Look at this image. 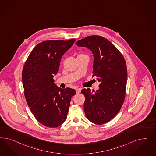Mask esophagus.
Instances as JSON below:
<instances>
[{"label":"esophagus","mask_w":156,"mask_h":156,"mask_svg":"<svg viewBox=\"0 0 156 156\" xmlns=\"http://www.w3.org/2000/svg\"><path fill=\"white\" fill-rule=\"evenodd\" d=\"M81 90H82V89H81V88L76 89V94H79V93H80V91H81Z\"/></svg>","instance_id":"34e87169"}]
</instances>
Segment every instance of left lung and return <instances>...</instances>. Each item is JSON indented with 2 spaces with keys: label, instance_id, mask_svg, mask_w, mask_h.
I'll use <instances>...</instances> for the list:
<instances>
[{
  "label": "left lung",
  "instance_id": "8db88e82",
  "mask_svg": "<svg viewBox=\"0 0 156 156\" xmlns=\"http://www.w3.org/2000/svg\"><path fill=\"white\" fill-rule=\"evenodd\" d=\"M76 44L91 51L93 76L101 82L98 90L81 91L85 97V115L95 124L108 122L119 112L125 98L128 76L125 60L113 44L101 36H89Z\"/></svg>",
  "mask_w": 156,
  "mask_h": 156
}]
</instances>
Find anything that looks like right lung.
Returning a JSON list of instances; mask_svg holds the SVG:
<instances>
[{
  "label": "right lung",
  "mask_w": 156,
  "mask_h": 156,
  "mask_svg": "<svg viewBox=\"0 0 156 156\" xmlns=\"http://www.w3.org/2000/svg\"><path fill=\"white\" fill-rule=\"evenodd\" d=\"M75 42V39L42 42L24 65L22 77L26 101L39 122L48 128H57L65 121L71 97L76 94L74 89L58 87L53 79L62 57Z\"/></svg>",
  "instance_id": "1"
}]
</instances>
